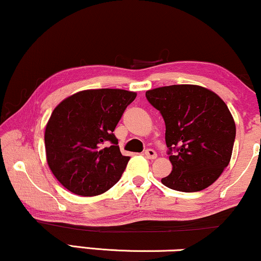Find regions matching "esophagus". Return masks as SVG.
<instances>
[{
    "mask_svg": "<svg viewBox=\"0 0 261 261\" xmlns=\"http://www.w3.org/2000/svg\"><path fill=\"white\" fill-rule=\"evenodd\" d=\"M145 157L148 158V160H154V158L157 157V153H155V151L152 150V148H148V150L145 151Z\"/></svg>",
    "mask_w": 261,
    "mask_h": 261,
    "instance_id": "34e87169",
    "label": "esophagus"
}]
</instances>
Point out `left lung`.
<instances>
[{"label":"left lung","mask_w":261,"mask_h":261,"mask_svg":"<svg viewBox=\"0 0 261 261\" xmlns=\"http://www.w3.org/2000/svg\"><path fill=\"white\" fill-rule=\"evenodd\" d=\"M165 122V143L172 171L162 184L180 192L211 186L228 167L236 127L218 94L198 85H171L146 92Z\"/></svg>","instance_id":"1"}]
</instances>
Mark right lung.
I'll list each match as a JSON object with an SVG mask.
<instances>
[{
    "mask_svg": "<svg viewBox=\"0 0 261 261\" xmlns=\"http://www.w3.org/2000/svg\"><path fill=\"white\" fill-rule=\"evenodd\" d=\"M135 97L120 89L85 90L54 109L44 134L46 162L64 188L93 197L120 180L129 157L113 132Z\"/></svg>",
    "mask_w": 261,
    "mask_h": 261,
    "instance_id": "1",
    "label": "right lung"
}]
</instances>
